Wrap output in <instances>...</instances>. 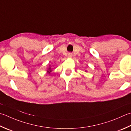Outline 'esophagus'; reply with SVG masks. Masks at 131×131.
Masks as SVG:
<instances>
[{
  "mask_svg": "<svg viewBox=\"0 0 131 131\" xmlns=\"http://www.w3.org/2000/svg\"><path fill=\"white\" fill-rule=\"evenodd\" d=\"M73 56V54L72 53H69V54H68V57H71Z\"/></svg>",
  "mask_w": 131,
  "mask_h": 131,
  "instance_id": "obj_1",
  "label": "esophagus"
}]
</instances>
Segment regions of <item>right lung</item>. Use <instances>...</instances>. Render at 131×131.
<instances>
[{"instance_id":"right-lung-1","label":"right lung","mask_w":131,"mask_h":131,"mask_svg":"<svg viewBox=\"0 0 131 131\" xmlns=\"http://www.w3.org/2000/svg\"><path fill=\"white\" fill-rule=\"evenodd\" d=\"M51 71H52V70H51V68H49L48 69V73L49 74Z\"/></svg>"}]
</instances>
